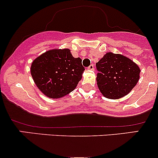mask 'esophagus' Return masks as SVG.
Masks as SVG:
<instances>
[{
  "label": "esophagus",
  "mask_w": 158,
  "mask_h": 158,
  "mask_svg": "<svg viewBox=\"0 0 158 158\" xmlns=\"http://www.w3.org/2000/svg\"><path fill=\"white\" fill-rule=\"evenodd\" d=\"M87 69H88L89 70H94V66L92 64H91L90 66H89V67L87 68Z\"/></svg>",
  "instance_id": "1"
}]
</instances>
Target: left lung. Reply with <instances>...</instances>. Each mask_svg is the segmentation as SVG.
Here are the masks:
<instances>
[{"label": "left lung", "mask_w": 158, "mask_h": 158, "mask_svg": "<svg viewBox=\"0 0 158 158\" xmlns=\"http://www.w3.org/2000/svg\"><path fill=\"white\" fill-rule=\"evenodd\" d=\"M97 85L106 98L117 99L131 91L139 80L138 65L121 54L107 52L96 63Z\"/></svg>", "instance_id": "left-lung-1"}]
</instances>
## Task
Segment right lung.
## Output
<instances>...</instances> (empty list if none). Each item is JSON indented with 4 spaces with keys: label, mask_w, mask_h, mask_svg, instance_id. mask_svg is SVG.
Wrapping results in <instances>:
<instances>
[{
    "label": "right lung",
    "mask_w": 158,
    "mask_h": 158,
    "mask_svg": "<svg viewBox=\"0 0 158 158\" xmlns=\"http://www.w3.org/2000/svg\"><path fill=\"white\" fill-rule=\"evenodd\" d=\"M84 70L82 60L74 58L69 49H56L33 60L30 73L36 86L44 95L58 98L74 90Z\"/></svg>",
    "instance_id": "obj_1"
}]
</instances>
